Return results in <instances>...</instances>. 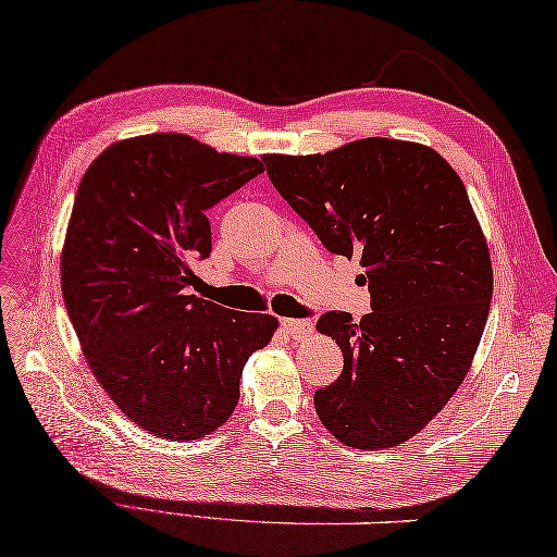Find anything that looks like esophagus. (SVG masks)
I'll return each instance as SVG.
<instances>
[{
  "instance_id": "34e87169",
  "label": "esophagus",
  "mask_w": 557,
  "mask_h": 557,
  "mask_svg": "<svg viewBox=\"0 0 557 557\" xmlns=\"http://www.w3.org/2000/svg\"><path fill=\"white\" fill-rule=\"evenodd\" d=\"M283 330H286V334H290L293 339H300V337H308V334L312 332V322L308 320H283Z\"/></svg>"
}]
</instances>
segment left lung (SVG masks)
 Wrapping results in <instances>:
<instances>
[{"label": "left lung", "instance_id": "1", "mask_svg": "<svg viewBox=\"0 0 557 557\" xmlns=\"http://www.w3.org/2000/svg\"><path fill=\"white\" fill-rule=\"evenodd\" d=\"M269 180L332 255L359 257L371 312H324L344 371L314 393L354 448H391L442 412L473 363L492 300L485 235L460 176L419 143L363 138L324 154H264Z\"/></svg>", "mask_w": 557, "mask_h": 557}]
</instances>
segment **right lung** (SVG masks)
I'll list each match as a JSON object with an SVG mask.
<instances>
[{
    "label": "right lung",
    "instance_id": "add662e5",
    "mask_svg": "<svg viewBox=\"0 0 557 557\" xmlns=\"http://www.w3.org/2000/svg\"><path fill=\"white\" fill-rule=\"evenodd\" d=\"M264 172L182 133L113 143L84 172L60 259L62 298L91 373L125 417L194 442L225 422L274 314L191 296L211 255L206 211Z\"/></svg>",
    "mask_w": 557,
    "mask_h": 557
}]
</instances>
